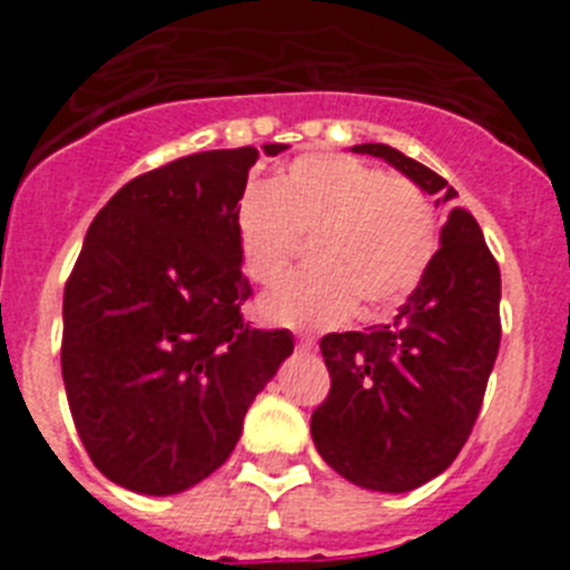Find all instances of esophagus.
I'll return each instance as SVG.
<instances>
[{"label":"esophagus","mask_w":570,"mask_h":570,"mask_svg":"<svg viewBox=\"0 0 570 570\" xmlns=\"http://www.w3.org/2000/svg\"><path fill=\"white\" fill-rule=\"evenodd\" d=\"M296 347H299L302 354H311V351H316V342L311 340V336H302V340L296 342Z\"/></svg>","instance_id":"34e87169"}]
</instances>
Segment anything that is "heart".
<instances>
[{
  "label": "heart",
  "instance_id": "obj_1",
  "mask_svg": "<svg viewBox=\"0 0 570 570\" xmlns=\"http://www.w3.org/2000/svg\"><path fill=\"white\" fill-rule=\"evenodd\" d=\"M242 274L276 285L311 242L305 276L259 299V316L294 328H328L354 314L380 320L420 285L436 254V216L407 179L354 156H299L245 196L236 214Z\"/></svg>",
  "mask_w": 570,
  "mask_h": 570
}]
</instances>
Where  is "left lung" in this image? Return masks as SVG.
Masks as SVG:
<instances>
[{
  "mask_svg": "<svg viewBox=\"0 0 570 570\" xmlns=\"http://www.w3.org/2000/svg\"><path fill=\"white\" fill-rule=\"evenodd\" d=\"M445 205L440 250L391 325L322 336L331 394L311 416L320 456L360 488L405 493L471 436L500 351V265L456 190L391 145H354Z\"/></svg>",
  "mask_w": 570,
  "mask_h": 570,
  "instance_id": "1",
  "label": "left lung"
}]
</instances>
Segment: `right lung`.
<instances>
[{
    "mask_svg": "<svg viewBox=\"0 0 570 570\" xmlns=\"http://www.w3.org/2000/svg\"><path fill=\"white\" fill-rule=\"evenodd\" d=\"M256 159L205 150L130 179L90 223L65 285L70 416L94 465L128 491L170 497L210 476L294 354L291 331L242 320L236 205Z\"/></svg>",
    "mask_w": 570,
    "mask_h": 570,
    "instance_id": "1",
    "label": "right lung"
}]
</instances>
